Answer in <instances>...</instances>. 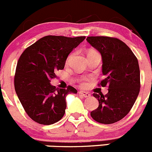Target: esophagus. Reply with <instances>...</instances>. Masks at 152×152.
Segmentation results:
<instances>
[{"mask_svg": "<svg viewBox=\"0 0 152 152\" xmlns=\"http://www.w3.org/2000/svg\"><path fill=\"white\" fill-rule=\"evenodd\" d=\"M79 95H81V96H83V97H85V98H88L90 96V94L89 93H87V92L79 91Z\"/></svg>", "mask_w": 152, "mask_h": 152, "instance_id": "1", "label": "esophagus"}]
</instances>
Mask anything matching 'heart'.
Returning a JSON list of instances; mask_svg holds the SVG:
<instances>
[{
	"instance_id": "b5f03b06",
	"label": "heart",
	"mask_w": 152,
	"mask_h": 152,
	"mask_svg": "<svg viewBox=\"0 0 152 152\" xmlns=\"http://www.w3.org/2000/svg\"><path fill=\"white\" fill-rule=\"evenodd\" d=\"M91 52H95V51H91ZM72 56H73V54L71 53V54L69 55L68 57L67 58V60H66L67 63H68V62H70V59L72 58ZM78 81H79V83L80 84V85L82 86V87H86L87 85H89V83H88V82H89V78L85 77V76L80 78V79H79Z\"/></svg>"
}]
</instances>
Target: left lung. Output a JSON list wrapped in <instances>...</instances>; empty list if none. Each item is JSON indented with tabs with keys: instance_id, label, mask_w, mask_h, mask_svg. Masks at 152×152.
<instances>
[{
	"instance_id": "8db88e82",
	"label": "left lung",
	"mask_w": 152,
	"mask_h": 152,
	"mask_svg": "<svg viewBox=\"0 0 152 152\" xmlns=\"http://www.w3.org/2000/svg\"><path fill=\"white\" fill-rule=\"evenodd\" d=\"M87 41L102 55L104 79L99 85L109 88L105 96L93 93L99 104L90 115L99 123H115L129 113L140 92L138 61L131 49L117 38L87 37Z\"/></svg>"
}]
</instances>
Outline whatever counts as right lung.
<instances>
[{
    "label": "right lung",
    "instance_id": "add662e5",
    "mask_svg": "<svg viewBox=\"0 0 152 152\" xmlns=\"http://www.w3.org/2000/svg\"><path fill=\"white\" fill-rule=\"evenodd\" d=\"M85 37H67L48 35L27 48L17 64L15 89L27 115L37 123L50 125L61 120L69 93H77L71 86L56 88L50 79L62 70L69 53Z\"/></svg>",
    "mask_w": 152,
    "mask_h": 152
}]
</instances>
